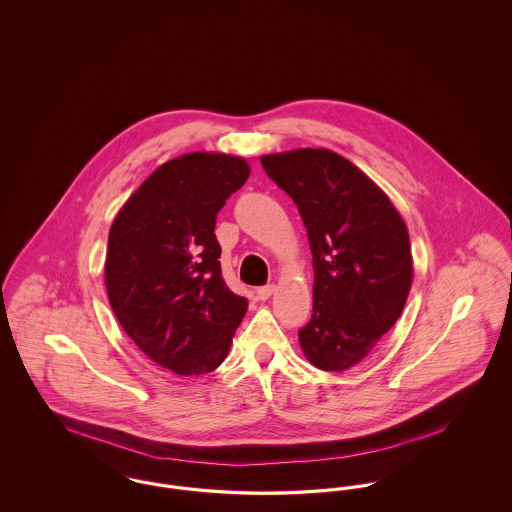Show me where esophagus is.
<instances>
[{"label": "esophagus", "instance_id": "34e87169", "mask_svg": "<svg viewBox=\"0 0 512 512\" xmlns=\"http://www.w3.org/2000/svg\"><path fill=\"white\" fill-rule=\"evenodd\" d=\"M273 293H275V285H264V287H258V289H256V297H258L260 301H268Z\"/></svg>", "mask_w": 512, "mask_h": 512}]
</instances>
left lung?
<instances>
[{
    "mask_svg": "<svg viewBox=\"0 0 512 512\" xmlns=\"http://www.w3.org/2000/svg\"><path fill=\"white\" fill-rule=\"evenodd\" d=\"M260 161L307 227L314 303L301 347L314 367L340 373L365 359L404 310L413 277L408 227L375 182L330 149Z\"/></svg>",
    "mask_w": 512,
    "mask_h": 512,
    "instance_id": "obj_1",
    "label": "left lung"
}]
</instances>
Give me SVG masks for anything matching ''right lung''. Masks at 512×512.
<instances>
[{"mask_svg": "<svg viewBox=\"0 0 512 512\" xmlns=\"http://www.w3.org/2000/svg\"><path fill=\"white\" fill-rule=\"evenodd\" d=\"M248 176V163L225 153L171 159L110 227V307L137 347L174 375L215 371L246 314L248 301L223 281L213 231L219 209Z\"/></svg>", "mask_w": 512, "mask_h": 512, "instance_id": "obj_1", "label": "right lung"}]
</instances>
